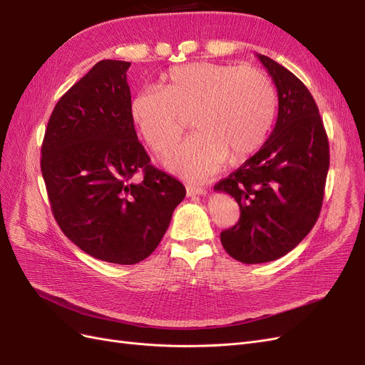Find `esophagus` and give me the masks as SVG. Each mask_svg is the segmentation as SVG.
Returning <instances> with one entry per match:
<instances>
[{
  "label": "esophagus",
  "instance_id": "esophagus-1",
  "mask_svg": "<svg viewBox=\"0 0 365 365\" xmlns=\"http://www.w3.org/2000/svg\"><path fill=\"white\" fill-rule=\"evenodd\" d=\"M205 193L207 190L202 185H193V184L187 185V196H196V195H205Z\"/></svg>",
  "mask_w": 365,
  "mask_h": 365
}]
</instances>
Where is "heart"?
<instances>
[{"instance_id": "heart-1", "label": "heart", "mask_w": 365, "mask_h": 365, "mask_svg": "<svg viewBox=\"0 0 365 365\" xmlns=\"http://www.w3.org/2000/svg\"><path fill=\"white\" fill-rule=\"evenodd\" d=\"M277 93L263 71L231 63L190 62L160 76L158 86L132 94L129 117L149 148L164 155L181 138L185 120L195 134L175 149L165 165L200 181L231 161L250 157L268 137Z\"/></svg>"}]
</instances>
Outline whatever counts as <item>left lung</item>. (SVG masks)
<instances>
[{"label":"left lung","mask_w":365,"mask_h":365,"mask_svg":"<svg viewBox=\"0 0 365 365\" xmlns=\"http://www.w3.org/2000/svg\"><path fill=\"white\" fill-rule=\"evenodd\" d=\"M257 58L277 88V121L260 150L215 185L240 207L239 222L220 233V242L248 264L280 259L309 235L329 170V141L312 94L280 63Z\"/></svg>","instance_id":"left-lung-1"}]
</instances>
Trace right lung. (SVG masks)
Wrapping results in <instances>:
<instances>
[{"mask_svg":"<svg viewBox=\"0 0 365 365\" xmlns=\"http://www.w3.org/2000/svg\"><path fill=\"white\" fill-rule=\"evenodd\" d=\"M129 67L97 62L59 98L41 149L51 212L63 235L90 256L118 264L155 251L185 196V187L153 168L138 141L129 117Z\"/></svg>","mask_w":365,"mask_h":365,"instance_id":"obj_1","label":"right lung"}]
</instances>
